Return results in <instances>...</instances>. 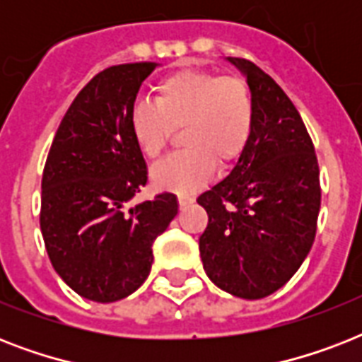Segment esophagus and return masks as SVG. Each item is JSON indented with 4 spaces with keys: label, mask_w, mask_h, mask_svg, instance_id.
Returning a JSON list of instances; mask_svg holds the SVG:
<instances>
[{
    "label": "esophagus",
    "mask_w": 362,
    "mask_h": 362,
    "mask_svg": "<svg viewBox=\"0 0 362 362\" xmlns=\"http://www.w3.org/2000/svg\"><path fill=\"white\" fill-rule=\"evenodd\" d=\"M193 201H195V197H193V195H178V204H180V209H186V206H189Z\"/></svg>",
    "instance_id": "obj_1"
}]
</instances>
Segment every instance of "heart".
Here are the masks:
<instances>
[{"label": "heart", "mask_w": 362, "mask_h": 362, "mask_svg": "<svg viewBox=\"0 0 362 362\" xmlns=\"http://www.w3.org/2000/svg\"><path fill=\"white\" fill-rule=\"evenodd\" d=\"M153 103H136L129 112L133 141L148 159H158L175 129L184 150L152 170L153 184L189 195L212 178L216 163L231 167L246 152L253 133L255 105L247 82L238 75L184 69L156 84Z\"/></svg>", "instance_id": "1"}]
</instances>
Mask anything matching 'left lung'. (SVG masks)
Listing matches in <instances>:
<instances>
[{
  "mask_svg": "<svg viewBox=\"0 0 362 362\" xmlns=\"http://www.w3.org/2000/svg\"><path fill=\"white\" fill-rule=\"evenodd\" d=\"M229 62L246 75L255 122L246 152L229 176L199 195L209 214L199 250L216 286L255 300L286 286L314 244L320 165L286 92L250 59Z\"/></svg>",
  "mask_w": 362,
  "mask_h": 362,
  "instance_id": "left-lung-1",
  "label": "left lung"
}]
</instances>
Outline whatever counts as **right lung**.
I'll return each mask as SVG.
<instances>
[{
    "mask_svg": "<svg viewBox=\"0 0 362 362\" xmlns=\"http://www.w3.org/2000/svg\"><path fill=\"white\" fill-rule=\"evenodd\" d=\"M156 62L107 67L59 124L42 170L41 233L62 280L81 297L115 303L144 284L152 244L178 214L173 193L131 206L148 169L129 112Z\"/></svg>",
    "mask_w": 362,
    "mask_h": 362,
    "instance_id": "obj_1",
    "label": "right lung"
}]
</instances>
